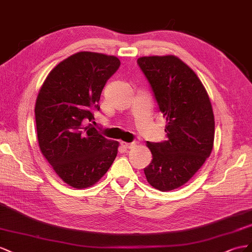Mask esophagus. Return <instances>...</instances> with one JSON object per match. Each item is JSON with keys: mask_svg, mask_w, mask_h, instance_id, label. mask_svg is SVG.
I'll return each mask as SVG.
<instances>
[{"mask_svg": "<svg viewBox=\"0 0 252 252\" xmlns=\"http://www.w3.org/2000/svg\"><path fill=\"white\" fill-rule=\"evenodd\" d=\"M120 145H121L122 148L127 150V149H132V148L136 145V142H126V141H121Z\"/></svg>", "mask_w": 252, "mask_h": 252, "instance_id": "obj_1", "label": "esophagus"}]
</instances>
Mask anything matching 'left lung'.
I'll return each mask as SVG.
<instances>
[{"mask_svg":"<svg viewBox=\"0 0 252 252\" xmlns=\"http://www.w3.org/2000/svg\"><path fill=\"white\" fill-rule=\"evenodd\" d=\"M137 63L167 119L168 139L147 142L153 159L145 174L151 186L167 192L185 185L210 156L212 105L199 78L177 57H140Z\"/></svg>","mask_w":252,"mask_h":252,"instance_id":"obj_1","label":"left lung"}]
</instances>
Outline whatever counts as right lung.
<instances>
[{
  "label": "right lung",
  "mask_w": 252,
  "mask_h": 252,
  "mask_svg": "<svg viewBox=\"0 0 252 252\" xmlns=\"http://www.w3.org/2000/svg\"><path fill=\"white\" fill-rule=\"evenodd\" d=\"M120 61L115 56L80 52L54 67L41 86L34 106L41 152L62 181L89 188L110 169L119 142L100 134L89 121L106 81Z\"/></svg>",
  "instance_id": "1"
}]
</instances>
